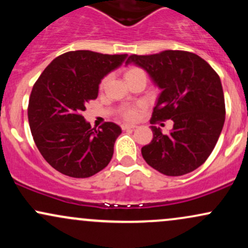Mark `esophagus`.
<instances>
[{
	"mask_svg": "<svg viewBox=\"0 0 248 248\" xmlns=\"http://www.w3.org/2000/svg\"><path fill=\"white\" fill-rule=\"evenodd\" d=\"M121 128H122V130H126V129H134V128H136V126H135V124H121Z\"/></svg>",
	"mask_w": 248,
	"mask_h": 248,
	"instance_id": "obj_1",
	"label": "esophagus"
}]
</instances>
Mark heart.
Segmentation results:
<instances>
[{"instance_id":"heart-1","label":"heart","mask_w":248,"mask_h":248,"mask_svg":"<svg viewBox=\"0 0 248 248\" xmlns=\"http://www.w3.org/2000/svg\"><path fill=\"white\" fill-rule=\"evenodd\" d=\"M139 71H142V70L138 69V67H129V69L126 70V72H124V78H128V77L134 75V73L139 72ZM106 81H107V78L102 79L101 82H100V88L105 86ZM139 108H140L139 105H133V106H124V107H122L120 110H119V113H120V115L124 119H126V120H134V119H136V116H138Z\"/></svg>"}]
</instances>
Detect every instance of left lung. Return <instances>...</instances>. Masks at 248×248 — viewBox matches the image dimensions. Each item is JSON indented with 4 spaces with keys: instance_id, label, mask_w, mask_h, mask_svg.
Returning a JSON list of instances; mask_svg holds the SVG:
<instances>
[{
    "instance_id": "1",
    "label": "left lung",
    "mask_w": 248,
    "mask_h": 248,
    "mask_svg": "<svg viewBox=\"0 0 248 248\" xmlns=\"http://www.w3.org/2000/svg\"><path fill=\"white\" fill-rule=\"evenodd\" d=\"M130 62L146 70L162 90L150 122L173 121L169 134L152 126L153 140L141 149L144 161L167 176L193 171L207 160L223 129L220 78L209 62L187 51L132 55L126 61Z\"/></svg>"
}]
</instances>
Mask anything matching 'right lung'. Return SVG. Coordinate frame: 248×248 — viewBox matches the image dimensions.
Segmentation results:
<instances>
[{"label":"right lung","instance_id":"add662e5","mask_svg":"<svg viewBox=\"0 0 248 248\" xmlns=\"http://www.w3.org/2000/svg\"><path fill=\"white\" fill-rule=\"evenodd\" d=\"M127 55L70 51L53 59L31 91L28 119L39 153L57 171L86 178L112 160L121 128L105 122L91 128L81 113L98 96L99 84Z\"/></svg>","mask_w":248,"mask_h":248}]
</instances>
